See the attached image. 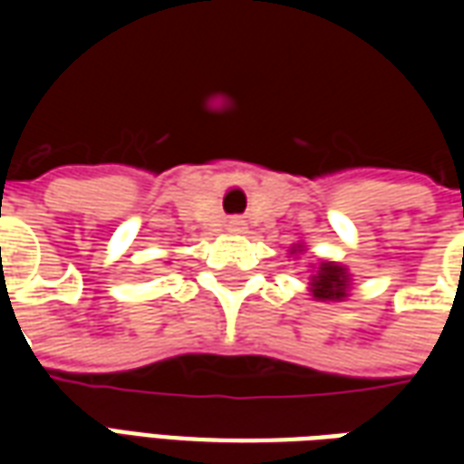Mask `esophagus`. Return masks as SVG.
Segmentation results:
<instances>
[{
	"label": "esophagus",
	"mask_w": 464,
	"mask_h": 464,
	"mask_svg": "<svg viewBox=\"0 0 464 464\" xmlns=\"http://www.w3.org/2000/svg\"><path fill=\"white\" fill-rule=\"evenodd\" d=\"M243 228V221H238V218H233L231 221V231H241Z\"/></svg>",
	"instance_id": "34e87169"
}]
</instances>
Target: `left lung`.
I'll use <instances>...</instances> for the list:
<instances>
[{"instance_id":"1","label":"left lung","mask_w":464,"mask_h":464,"mask_svg":"<svg viewBox=\"0 0 464 464\" xmlns=\"http://www.w3.org/2000/svg\"><path fill=\"white\" fill-rule=\"evenodd\" d=\"M293 251H301V246ZM348 291L350 273L338 263H321L315 276H311V293L315 301H343V298H348Z\"/></svg>"}]
</instances>
